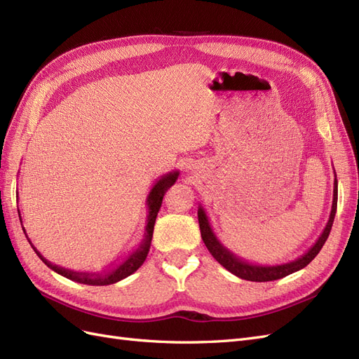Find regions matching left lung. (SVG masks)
Here are the masks:
<instances>
[{
    "instance_id": "obj_1",
    "label": "left lung",
    "mask_w": 359,
    "mask_h": 359,
    "mask_svg": "<svg viewBox=\"0 0 359 359\" xmlns=\"http://www.w3.org/2000/svg\"><path fill=\"white\" fill-rule=\"evenodd\" d=\"M337 198H339V182H337V177H335L331 214H330V220H328L327 226H325L323 232L318 238V241L314 243L306 253L299 256L298 259L290 260V262H286V264L257 265V264L248 262V260L241 259L240 256L232 253L231 250L224 247L220 243L219 238L215 236L212 227H211V223L208 220V215H206L205 210L202 208V205H199L198 219H199L202 240L217 262H219L222 266H224L227 271H229V273H232L236 277H240L243 280H250V281H273V280L283 278L292 273H297V271L302 269L304 266H307L320 252V248L323 247L325 241L328 240L331 227L334 223V217H335V211H337Z\"/></svg>"
}]
</instances>
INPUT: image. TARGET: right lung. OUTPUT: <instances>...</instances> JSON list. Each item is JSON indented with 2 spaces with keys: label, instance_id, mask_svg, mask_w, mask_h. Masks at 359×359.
<instances>
[{
  "label": "right lung",
  "instance_id": "1",
  "mask_svg": "<svg viewBox=\"0 0 359 359\" xmlns=\"http://www.w3.org/2000/svg\"><path fill=\"white\" fill-rule=\"evenodd\" d=\"M180 172L178 170H172L161 175L156 182L154 186L151 187L148 196H147V208H148V214H147V222H145V231H144V238L142 241L139 243V245L133 250L132 253L128 256H126L121 262H119L116 266H109V269L103 271V273H78V271H72V269H66L58 265H53L52 262H49L48 259H45L41 256L40 252H37V248L31 244L32 250H34L36 255L45 262V265H48L52 271H55L60 276L66 277L69 280L76 281V283H82V285H90V286H106V285H114L116 281L123 280L128 276H132L135 271H137L145 262V259L148 256L149 247H151V240H153V232H154V223L157 219V214L160 211V206L163 202V196L168 191L169 187H172L175 181L178 180ZM19 212V210H18ZM20 219V214H19ZM20 223H22V219H20ZM25 232V227H22ZM27 235V233H25ZM28 238V236H27Z\"/></svg>",
  "mask_w": 359,
  "mask_h": 359
}]
</instances>
